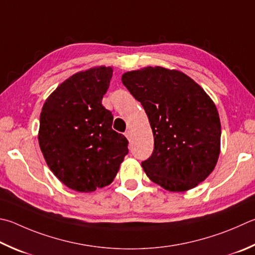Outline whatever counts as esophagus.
<instances>
[{
    "instance_id": "obj_1",
    "label": "esophagus",
    "mask_w": 255,
    "mask_h": 255,
    "mask_svg": "<svg viewBox=\"0 0 255 255\" xmlns=\"http://www.w3.org/2000/svg\"><path fill=\"white\" fill-rule=\"evenodd\" d=\"M125 136H126L127 139H129V138H130V136H131V131L130 130H127L126 132H125Z\"/></svg>"
}]
</instances>
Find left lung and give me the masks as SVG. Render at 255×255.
I'll use <instances>...</instances> for the list:
<instances>
[{
	"instance_id": "obj_1",
	"label": "left lung",
	"mask_w": 255,
	"mask_h": 255,
	"mask_svg": "<svg viewBox=\"0 0 255 255\" xmlns=\"http://www.w3.org/2000/svg\"><path fill=\"white\" fill-rule=\"evenodd\" d=\"M122 81L145 109L154 135V151L141 163L146 175L169 192L197 186L221 151L220 116L210 96L185 73L163 67L128 71Z\"/></svg>"
}]
</instances>
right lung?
Listing matches in <instances>:
<instances>
[{
    "mask_svg": "<svg viewBox=\"0 0 255 255\" xmlns=\"http://www.w3.org/2000/svg\"><path fill=\"white\" fill-rule=\"evenodd\" d=\"M112 67L77 72L51 94L40 115L39 145L60 182L89 193L113 182L128 154V140L112 128L114 116L101 100Z\"/></svg>",
    "mask_w": 255,
    "mask_h": 255,
    "instance_id": "obj_1",
    "label": "right lung"
}]
</instances>
